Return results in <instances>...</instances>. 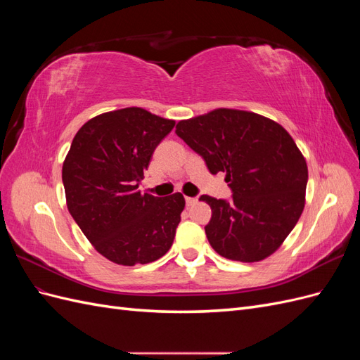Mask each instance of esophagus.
<instances>
[{"label":"esophagus","instance_id":"esophagus-1","mask_svg":"<svg viewBox=\"0 0 360 360\" xmlns=\"http://www.w3.org/2000/svg\"><path fill=\"white\" fill-rule=\"evenodd\" d=\"M197 202H198V198H197V197H193V198H192V197H188V198H186V204H188V205H193V204H197Z\"/></svg>","mask_w":360,"mask_h":360}]
</instances>
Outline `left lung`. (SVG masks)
I'll return each mask as SVG.
<instances>
[{
	"label": "left lung",
	"instance_id": "obj_1",
	"mask_svg": "<svg viewBox=\"0 0 360 360\" xmlns=\"http://www.w3.org/2000/svg\"><path fill=\"white\" fill-rule=\"evenodd\" d=\"M176 134L212 174L225 172L233 191L230 201L200 198L212 209V248L242 263L274 254L299 221L308 183L307 160L287 130L259 114L219 108L181 120Z\"/></svg>",
	"mask_w": 360,
	"mask_h": 360
}]
</instances>
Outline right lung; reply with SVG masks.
I'll use <instances>...</instances> for the list:
<instances>
[{
    "label": "right lung",
    "mask_w": 360,
    "mask_h": 360,
    "mask_svg": "<svg viewBox=\"0 0 360 360\" xmlns=\"http://www.w3.org/2000/svg\"><path fill=\"white\" fill-rule=\"evenodd\" d=\"M176 124L143 108L89 120L63 163L68 209L97 252L115 264H147L165 255L184 198L138 191L155 148Z\"/></svg>",
    "instance_id": "1"
}]
</instances>
